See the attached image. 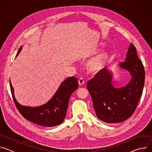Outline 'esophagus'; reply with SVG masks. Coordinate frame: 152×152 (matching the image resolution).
Here are the masks:
<instances>
[{"label":"esophagus","instance_id":"1","mask_svg":"<svg viewBox=\"0 0 152 152\" xmlns=\"http://www.w3.org/2000/svg\"><path fill=\"white\" fill-rule=\"evenodd\" d=\"M78 83L79 85H83L85 83V80L83 78H79L78 79Z\"/></svg>","mask_w":152,"mask_h":152}]
</instances>
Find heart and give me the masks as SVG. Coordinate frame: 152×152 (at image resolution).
<instances>
[{"label": "heart", "instance_id": "b5f03b06", "mask_svg": "<svg viewBox=\"0 0 152 152\" xmlns=\"http://www.w3.org/2000/svg\"><path fill=\"white\" fill-rule=\"evenodd\" d=\"M102 45V43L100 42L98 45V46H100ZM108 59H109V53L107 50H104L86 62V68L91 72H99L104 67Z\"/></svg>", "mask_w": 152, "mask_h": 152}]
</instances>
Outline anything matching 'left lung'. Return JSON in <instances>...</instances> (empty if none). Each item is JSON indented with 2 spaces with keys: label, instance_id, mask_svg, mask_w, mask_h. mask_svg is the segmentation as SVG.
Here are the masks:
<instances>
[{
  "label": "left lung",
  "instance_id": "8db88e82",
  "mask_svg": "<svg viewBox=\"0 0 152 152\" xmlns=\"http://www.w3.org/2000/svg\"><path fill=\"white\" fill-rule=\"evenodd\" d=\"M119 66L127 70L132 76L123 87L116 88L112 85L113 73L106 68L99 72L87 83L96 115L107 123L122 122L135 111L143 91L145 72L132 43L130 45L125 61Z\"/></svg>",
  "mask_w": 152,
  "mask_h": 152
}]
</instances>
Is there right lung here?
Wrapping results in <instances>:
<instances>
[{"label": "right lung", "instance_id": "obj_1", "mask_svg": "<svg viewBox=\"0 0 152 152\" xmlns=\"http://www.w3.org/2000/svg\"><path fill=\"white\" fill-rule=\"evenodd\" d=\"M21 49L22 46L18 49L16 57ZM10 84L14 102L20 113L28 121L46 127H54L64 121L66 116L70 97L78 88L77 78L74 76L67 77L62 82L55 94L48 102L40 106L31 107L21 105L17 101L10 79Z\"/></svg>", "mask_w": 152, "mask_h": 152}]
</instances>
